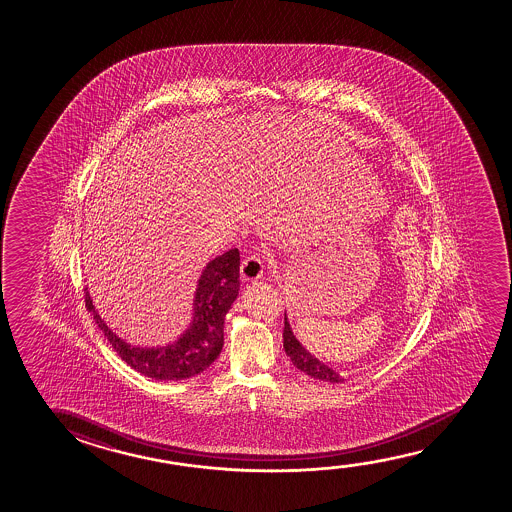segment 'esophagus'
Segmentation results:
<instances>
[{"label":"esophagus","instance_id":"1","mask_svg":"<svg viewBox=\"0 0 512 512\" xmlns=\"http://www.w3.org/2000/svg\"><path fill=\"white\" fill-rule=\"evenodd\" d=\"M241 274L243 278L248 281L259 280L260 276L264 274V260L260 259L259 255H248L241 262Z\"/></svg>","mask_w":512,"mask_h":512}]
</instances>
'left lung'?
<instances>
[{"label": "left lung", "instance_id": "obj_1", "mask_svg": "<svg viewBox=\"0 0 512 512\" xmlns=\"http://www.w3.org/2000/svg\"><path fill=\"white\" fill-rule=\"evenodd\" d=\"M283 348L287 353L292 364L299 369V371L308 374L311 378L320 379V381H327V383H343V376H339V372L330 369L329 365L320 362L315 355H311L304 346H302L297 337L292 332V327L288 323L287 313H285V329H283Z\"/></svg>", "mask_w": 512, "mask_h": 512}]
</instances>
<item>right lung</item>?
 <instances>
[{
    "instance_id": "add662e5",
    "label": "right lung",
    "mask_w": 512,
    "mask_h": 512,
    "mask_svg": "<svg viewBox=\"0 0 512 512\" xmlns=\"http://www.w3.org/2000/svg\"><path fill=\"white\" fill-rule=\"evenodd\" d=\"M239 294V250L218 255L204 267L197 280L192 322L182 336L164 346L141 348L117 336L92 304L85 288V306L94 316L99 330L105 334L124 362L134 371L159 381H180L208 369L224 346L225 315Z\"/></svg>"
}]
</instances>
